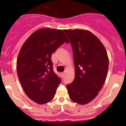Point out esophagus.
I'll use <instances>...</instances> for the list:
<instances>
[{"mask_svg":"<svg viewBox=\"0 0 126 126\" xmlns=\"http://www.w3.org/2000/svg\"><path fill=\"white\" fill-rule=\"evenodd\" d=\"M62 76H63V77L64 76V72H62Z\"/></svg>","mask_w":126,"mask_h":126,"instance_id":"34e87169","label":"esophagus"}]
</instances>
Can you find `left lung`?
I'll list each match as a JSON object with an SVG mask.
<instances>
[{"label":"left lung","mask_w":126,"mask_h":126,"mask_svg":"<svg viewBox=\"0 0 126 126\" xmlns=\"http://www.w3.org/2000/svg\"><path fill=\"white\" fill-rule=\"evenodd\" d=\"M70 39L75 66L73 82L66 85L73 102L84 105L98 94L106 79L109 58L102 43L88 30H63Z\"/></svg>","instance_id":"left-lung-1"}]
</instances>
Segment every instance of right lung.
Returning a JSON list of instances; mask_svg holds the SVG:
<instances>
[{"label": "right lung", "mask_w": 126, "mask_h": 126, "mask_svg": "<svg viewBox=\"0 0 126 126\" xmlns=\"http://www.w3.org/2000/svg\"><path fill=\"white\" fill-rule=\"evenodd\" d=\"M64 43H69L63 31L39 29L22 45L17 59L19 80L27 96L39 104L53 99L61 79L53 70L52 54Z\"/></svg>", "instance_id": "right-lung-1"}]
</instances>
